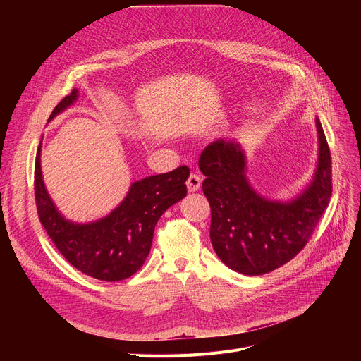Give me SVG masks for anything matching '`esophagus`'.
Returning a JSON list of instances; mask_svg holds the SVG:
<instances>
[{
    "instance_id": "esophagus-1",
    "label": "esophagus",
    "mask_w": 361,
    "mask_h": 361,
    "mask_svg": "<svg viewBox=\"0 0 361 361\" xmlns=\"http://www.w3.org/2000/svg\"><path fill=\"white\" fill-rule=\"evenodd\" d=\"M202 184V176L197 173L190 174V177L187 178V188L188 192H197Z\"/></svg>"
}]
</instances>
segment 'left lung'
I'll use <instances>...</instances> for the list:
<instances>
[{"label":"left lung","instance_id":"1","mask_svg":"<svg viewBox=\"0 0 361 361\" xmlns=\"http://www.w3.org/2000/svg\"><path fill=\"white\" fill-rule=\"evenodd\" d=\"M319 164L312 184L291 202L259 196L244 176L245 159L237 142L216 140L199 158L211 204V241L218 257L244 275H263L294 259L312 238L332 196L331 150L316 118Z\"/></svg>","mask_w":361,"mask_h":361}]
</instances>
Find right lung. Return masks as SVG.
<instances>
[{
    "instance_id": "add662e5",
    "label": "right lung",
    "mask_w": 361,
    "mask_h": 361,
    "mask_svg": "<svg viewBox=\"0 0 361 361\" xmlns=\"http://www.w3.org/2000/svg\"><path fill=\"white\" fill-rule=\"evenodd\" d=\"M78 97L73 89L54 108L48 121ZM39 152L37 149L35 161V202L37 216L55 247L75 269L92 278L116 282L136 274L150 252L158 219L187 195L188 166L133 183L117 209L104 219L80 225L66 221L55 209L42 181Z\"/></svg>"
}]
</instances>
